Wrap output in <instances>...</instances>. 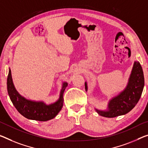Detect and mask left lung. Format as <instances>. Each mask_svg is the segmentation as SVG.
<instances>
[{
	"label": "left lung",
	"instance_id": "8db88e82",
	"mask_svg": "<svg viewBox=\"0 0 148 148\" xmlns=\"http://www.w3.org/2000/svg\"><path fill=\"white\" fill-rule=\"evenodd\" d=\"M85 86L86 91H87V82ZM144 87V77L142 66L138 61H134L126 88L109 101L106 110L97 108L95 110L99 115L107 118L126 114L132 110L139 101Z\"/></svg>",
	"mask_w": 148,
	"mask_h": 148
}]
</instances>
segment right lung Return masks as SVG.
I'll list each match as a JSON object with an SVG mask.
<instances>
[{
  "mask_svg": "<svg viewBox=\"0 0 148 148\" xmlns=\"http://www.w3.org/2000/svg\"><path fill=\"white\" fill-rule=\"evenodd\" d=\"M67 82H63L60 98L55 103L47 104L43 101H35L27 99L19 94L14 85L11 70L9 68L7 77V90L14 106L26 119L38 121H47L55 118L63 107V93L67 87Z\"/></svg>",
  "mask_w": 148,
  "mask_h": 148,
  "instance_id": "1",
  "label": "right lung"
}]
</instances>
